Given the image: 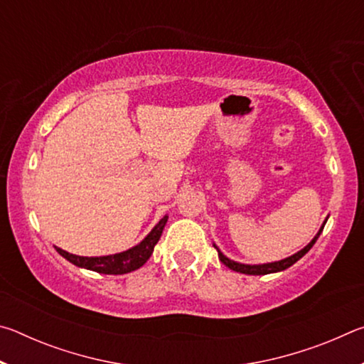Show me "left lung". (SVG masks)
<instances>
[{
    "label": "left lung",
    "instance_id": "8db88e82",
    "mask_svg": "<svg viewBox=\"0 0 364 364\" xmlns=\"http://www.w3.org/2000/svg\"><path fill=\"white\" fill-rule=\"evenodd\" d=\"M326 221H328V218L324 220L323 226L319 228L318 234H316L315 237L311 239L310 244L305 245V247L301 249V250H299L297 254H294V255L287 257V258H284V260H279V262H271V263H263V264H245V263H237V262H234V260H230V258H228L226 255H223V252H221L215 244H213V247L217 249L218 258L221 260V263L226 264V267L230 268V269H232V271H237V273H244V274H269V273H278V271L287 269L289 267H292V264H294L295 262H299L300 258L304 257V255L306 254V252L313 247V244H315V242L318 241L319 234L323 232V228H324V225H326Z\"/></svg>",
    "mask_w": 364,
    "mask_h": 364
}]
</instances>
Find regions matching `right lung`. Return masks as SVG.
<instances>
[{
    "mask_svg": "<svg viewBox=\"0 0 364 364\" xmlns=\"http://www.w3.org/2000/svg\"><path fill=\"white\" fill-rule=\"evenodd\" d=\"M167 220H168V215H165V217L152 228V231L147 234L143 241L132 249L120 252V254L104 255V257H80V255L69 254V252L59 249L56 245H54V249H56L59 254L65 258V260H69L70 263H73L75 267H80V268H86L102 274L132 273V271L141 268L147 260H149V257L154 252V247H156L160 236H162V231L165 228V223H167Z\"/></svg>",
    "mask_w": 364,
    "mask_h": 364,
    "instance_id": "right-lung-1",
    "label": "right lung"
}]
</instances>
